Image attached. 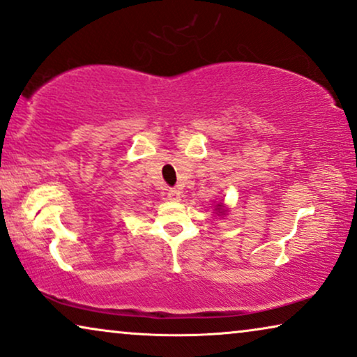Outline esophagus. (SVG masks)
I'll use <instances>...</instances> for the list:
<instances>
[{"mask_svg":"<svg viewBox=\"0 0 357 357\" xmlns=\"http://www.w3.org/2000/svg\"><path fill=\"white\" fill-rule=\"evenodd\" d=\"M180 197H182V192L178 188H169L167 190V198L170 202H178Z\"/></svg>","mask_w":357,"mask_h":357,"instance_id":"obj_1","label":"esophagus"}]
</instances>
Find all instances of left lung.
<instances>
[{
	"instance_id": "left-lung-1",
	"label": "left lung",
	"mask_w": 357,
	"mask_h": 357,
	"mask_svg": "<svg viewBox=\"0 0 357 357\" xmlns=\"http://www.w3.org/2000/svg\"><path fill=\"white\" fill-rule=\"evenodd\" d=\"M221 206H222V204H218V206H216V209H221Z\"/></svg>"
}]
</instances>
